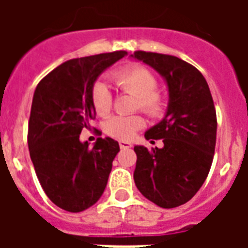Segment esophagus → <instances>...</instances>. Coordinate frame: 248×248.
Here are the masks:
<instances>
[{
  "instance_id": "1",
  "label": "esophagus",
  "mask_w": 248,
  "mask_h": 248,
  "mask_svg": "<svg viewBox=\"0 0 248 248\" xmlns=\"http://www.w3.org/2000/svg\"><path fill=\"white\" fill-rule=\"evenodd\" d=\"M119 147L121 149H130V147H133V143L129 140H119Z\"/></svg>"
}]
</instances>
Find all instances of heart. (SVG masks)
Instances as JSON below:
<instances>
[{
	"label": "heart",
	"mask_w": 248,
	"mask_h": 248,
	"mask_svg": "<svg viewBox=\"0 0 248 248\" xmlns=\"http://www.w3.org/2000/svg\"><path fill=\"white\" fill-rule=\"evenodd\" d=\"M113 81L124 92L137 97V108L150 115L161 113L162 97L155 92L156 79L153 73L138 65L126 66L114 71ZM92 105L98 115H106L111 108V92L103 81H97L92 87ZM145 126V119L140 115H113L106 121L105 130L111 137L119 140H129Z\"/></svg>",
	"instance_id": "obj_1"
}]
</instances>
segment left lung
Wrapping results in <instances>:
<instances>
[{
	"instance_id": "obj_1",
	"label": "left lung",
	"mask_w": 248,
	"mask_h": 248,
	"mask_svg": "<svg viewBox=\"0 0 248 248\" xmlns=\"http://www.w3.org/2000/svg\"><path fill=\"white\" fill-rule=\"evenodd\" d=\"M131 58L154 69L169 92L165 117L145 133L146 140H163V147H134L135 186L156 206L178 207L197 194L213 163L217 114L210 87L178 57L135 51Z\"/></svg>"
}]
</instances>
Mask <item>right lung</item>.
Returning a JSON list of instances; mask_svg holds the SVG:
<instances>
[{"label":"right lung","mask_w":248,"mask_h":248,"mask_svg":"<svg viewBox=\"0 0 248 248\" xmlns=\"http://www.w3.org/2000/svg\"><path fill=\"white\" fill-rule=\"evenodd\" d=\"M127 51L74 58L50 71L35 87L29 119L30 159L51 202L81 213L102 197L119 145L98 138L93 147L79 140L95 117L92 87Z\"/></svg>","instance_id":"add662e5"}]
</instances>
